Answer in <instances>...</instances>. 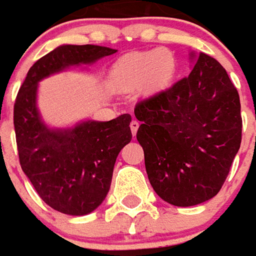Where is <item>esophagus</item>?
<instances>
[{"instance_id":"1","label":"esophagus","mask_w":256,"mask_h":256,"mask_svg":"<svg viewBox=\"0 0 256 256\" xmlns=\"http://www.w3.org/2000/svg\"><path fill=\"white\" fill-rule=\"evenodd\" d=\"M138 126H140L138 120L133 119V120H132V123H130V128H132V134H133V136H136V134H137Z\"/></svg>"}]
</instances>
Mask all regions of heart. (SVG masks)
<instances>
[{
  "label": "heart",
  "mask_w": 256,
  "mask_h": 256,
  "mask_svg": "<svg viewBox=\"0 0 256 256\" xmlns=\"http://www.w3.org/2000/svg\"><path fill=\"white\" fill-rule=\"evenodd\" d=\"M176 62L166 49L134 52L123 56L112 67L110 79L119 89L148 90L164 88L174 75Z\"/></svg>",
  "instance_id": "heart-1"
}]
</instances>
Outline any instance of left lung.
<instances>
[{"label": "left lung", "mask_w": 256, "mask_h": 256, "mask_svg": "<svg viewBox=\"0 0 256 256\" xmlns=\"http://www.w3.org/2000/svg\"><path fill=\"white\" fill-rule=\"evenodd\" d=\"M189 60L186 78L134 108L150 185L177 207L214 198L242 142L240 97L226 70L204 53Z\"/></svg>", "instance_id": "8db88e82"}]
</instances>
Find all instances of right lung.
Returning <instances> with one entry per match:
<instances>
[{"mask_svg": "<svg viewBox=\"0 0 256 256\" xmlns=\"http://www.w3.org/2000/svg\"><path fill=\"white\" fill-rule=\"evenodd\" d=\"M116 52L98 45H60L28 70L16 97L14 124L22 170L40 198L63 214L88 215L104 202L118 155L132 141V116L49 126L38 110V84Z\"/></svg>", "mask_w": 256, "mask_h": 256, "instance_id": "obj_1", "label": "right lung"}]
</instances>
